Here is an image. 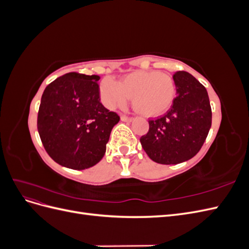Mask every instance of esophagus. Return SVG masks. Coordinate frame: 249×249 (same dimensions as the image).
Listing matches in <instances>:
<instances>
[{
  "mask_svg": "<svg viewBox=\"0 0 249 249\" xmlns=\"http://www.w3.org/2000/svg\"><path fill=\"white\" fill-rule=\"evenodd\" d=\"M120 118H122V120H123V122H132V120L134 119L133 117H129V116H125V115H122V117H120Z\"/></svg>",
  "mask_w": 249,
  "mask_h": 249,
  "instance_id": "obj_1",
  "label": "esophagus"
}]
</instances>
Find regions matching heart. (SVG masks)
I'll list each match as a JSON object with an SVG mask.
<instances>
[{
  "label": "heart",
  "mask_w": 249,
  "mask_h": 249,
  "mask_svg": "<svg viewBox=\"0 0 249 249\" xmlns=\"http://www.w3.org/2000/svg\"><path fill=\"white\" fill-rule=\"evenodd\" d=\"M175 96V81L169 74L157 71H134L119 82L105 79L101 83L105 106L110 109L123 107L132 97L135 110L148 117L163 114L171 106Z\"/></svg>",
  "instance_id": "1"
}]
</instances>
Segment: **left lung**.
<instances>
[{"label": "left lung", "mask_w": 249, "mask_h": 249, "mask_svg": "<svg viewBox=\"0 0 249 249\" xmlns=\"http://www.w3.org/2000/svg\"><path fill=\"white\" fill-rule=\"evenodd\" d=\"M177 96L163 116L148 120L149 130L140 138L153 161L178 164L196 155L212 125V109L207 89L187 71L173 73Z\"/></svg>", "instance_id": "obj_1"}]
</instances>
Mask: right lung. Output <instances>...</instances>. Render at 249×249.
I'll use <instances>...</instances> for the list:
<instances>
[{
	"mask_svg": "<svg viewBox=\"0 0 249 249\" xmlns=\"http://www.w3.org/2000/svg\"><path fill=\"white\" fill-rule=\"evenodd\" d=\"M99 80L96 74L69 72L42 93L37 130L48 155L64 167L80 170L99 163L120 119L101 103Z\"/></svg>",
	"mask_w": 249,
	"mask_h": 249,
	"instance_id": "add662e5",
	"label": "right lung"
}]
</instances>
